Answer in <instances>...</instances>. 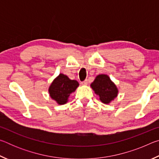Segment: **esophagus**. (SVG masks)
Segmentation results:
<instances>
[{
    "label": "esophagus",
    "instance_id": "obj_1",
    "mask_svg": "<svg viewBox=\"0 0 159 159\" xmlns=\"http://www.w3.org/2000/svg\"><path fill=\"white\" fill-rule=\"evenodd\" d=\"M88 80H83V81L81 82V84L83 85H86L88 84Z\"/></svg>",
    "mask_w": 159,
    "mask_h": 159
}]
</instances>
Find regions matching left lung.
<instances>
[{
  "mask_svg": "<svg viewBox=\"0 0 159 159\" xmlns=\"http://www.w3.org/2000/svg\"><path fill=\"white\" fill-rule=\"evenodd\" d=\"M90 86L104 104H109L118 95L117 87L107 75L99 74L97 76Z\"/></svg>",
  "mask_w": 159,
  "mask_h": 159,
  "instance_id": "8db88e82",
  "label": "left lung"
}]
</instances>
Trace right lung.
I'll list each match as a JSON object with an SVG mask.
<instances>
[{
  "label": "right lung",
  "instance_id": "1",
  "mask_svg": "<svg viewBox=\"0 0 159 159\" xmlns=\"http://www.w3.org/2000/svg\"><path fill=\"white\" fill-rule=\"evenodd\" d=\"M79 83L76 80H71L63 74L55 78L50 85L48 92L50 98L58 104L62 105L68 102L70 95L79 87Z\"/></svg>",
  "mask_w": 159,
  "mask_h": 159
}]
</instances>
